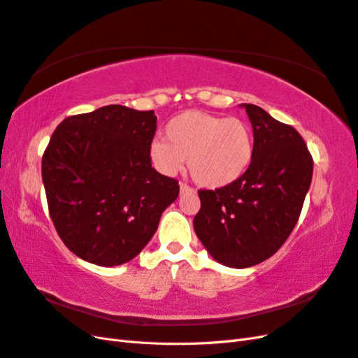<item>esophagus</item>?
Here are the masks:
<instances>
[{
	"instance_id": "1",
	"label": "esophagus",
	"mask_w": 358,
	"mask_h": 358,
	"mask_svg": "<svg viewBox=\"0 0 358 358\" xmlns=\"http://www.w3.org/2000/svg\"><path fill=\"white\" fill-rule=\"evenodd\" d=\"M187 192H196V191H194V188H191L189 185H187V183L180 182V194H187Z\"/></svg>"
}]
</instances>
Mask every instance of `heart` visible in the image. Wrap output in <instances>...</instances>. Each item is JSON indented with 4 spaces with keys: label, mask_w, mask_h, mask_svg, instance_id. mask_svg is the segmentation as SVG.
Here are the masks:
<instances>
[{
    "label": "heart",
    "mask_w": 358,
    "mask_h": 358,
    "mask_svg": "<svg viewBox=\"0 0 358 358\" xmlns=\"http://www.w3.org/2000/svg\"><path fill=\"white\" fill-rule=\"evenodd\" d=\"M166 137L149 146L154 166L173 176L188 159L192 179L204 188H224L239 180L255 155L252 129L239 117L188 110L166 125Z\"/></svg>",
    "instance_id": "obj_1"
}]
</instances>
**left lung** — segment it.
<instances>
[{
    "label": "left lung",
    "instance_id": "1",
    "mask_svg": "<svg viewBox=\"0 0 358 358\" xmlns=\"http://www.w3.org/2000/svg\"><path fill=\"white\" fill-rule=\"evenodd\" d=\"M252 125L255 155L231 185L200 189L194 230L216 262L234 268L263 263L294 229L312 180L313 161L291 125L262 107L242 104Z\"/></svg>",
    "mask_w": 358,
    "mask_h": 358
}]
</instances>
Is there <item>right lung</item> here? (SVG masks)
I'll use <instances>...</instances> for the list:
<instances>
[{"mask_svg": "<svg viewBox=\"0 0 358 358\" xmlns=\"http://www.w3.org/2000/svg\"><path fill=\"white\" fill-rule=\"evenodd\" d=\"M154 110L110 104L64 119L43 154L53 225L73 254L113 267L128 263L155 234L179 196L176 179L150 162Z\"/></svg>", "mask_w": 358, "mask_h": 358, "instance_id": "obj_1", "label": "right lung"}]
</instances>
